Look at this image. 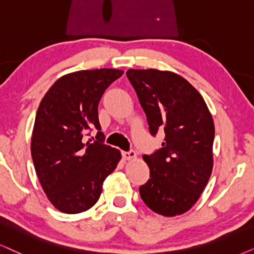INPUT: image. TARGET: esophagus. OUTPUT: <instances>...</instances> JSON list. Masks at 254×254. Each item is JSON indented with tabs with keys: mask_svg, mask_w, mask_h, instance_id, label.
<instances>
[{
	"mask_svg": "<svg viewBox=\"0 0 254 254\" xmlns=\"http://www.w3.org/2000/svg\"><path fill=\"white\" fill-rule=\"evenodd\" d=\"M122 156H123L124 159L130 160V159L136 158L137 155L133 150H129V151H122Z\"/></svg>",
	"mask_w": 254,
	"mask_h": 254,
	"instance_id": "34e87169",
	"label": "esophagus"
}]
</instances>
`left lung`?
<instances>
[{
	"label": "left lung",
	"instance_id": "left-lung-1",
	"mask_svg": "<svg viewBox=\"0 0 254 254\" xmlns=\"http://www.w3.org/2000/svg\"><path fill=\"white\" fill-rule=\"evenodd\" d=\"M146 115L151 136L164 131L162 147L143 159L150 179L139 194L156 213L173 217L193 206L212 172L214 125L201 95L177 73L127 71Z\"/></svg>",
	"mask_w": 254,
	"mask_h": 254
}]
</instances>
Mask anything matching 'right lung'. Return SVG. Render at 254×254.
<instances>
[{
	"label": "right lung",
	"mask_w": 254,
	"mask_h": 254,
	"mask_svg": "<svg viewBox=\"0 0 254 254\" xmlns=\"http://www.w3.org/2000/svg\"><path fill=\"white\" fill-rule=\"evenodd\" d=\"M122 75V70L107 68L68 73L54 83L37 109L31 157L48 199L64 213L94 206L120 162V150L104 144L98 103ZM92 128L96 138L85 142Z\"/></svg>",
	"instance_id": "1"
}]
</instances>
